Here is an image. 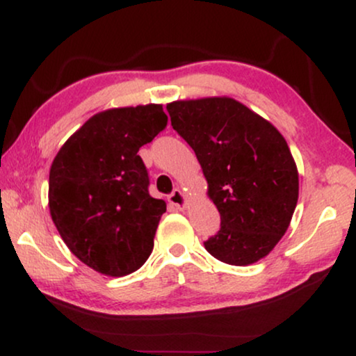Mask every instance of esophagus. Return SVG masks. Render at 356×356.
Segmentation results:
<instances>
[{
  "instance_id": "34e87169",
  "label": "esophagus",
  "mask_w": 356,
  "mask_h": 356,
  "mask_svg": "<svg viewBox=\"0 0 356 356\" xmlns=\"http://www.w3.org/2000/svg\"><path fill=\"white\" fill-rule=\"evenodd\" d=\"M168 201L177 209H184V206H186V197H184L181 189H173V193L168 196Z\"/></svg>"
}]
</instances>
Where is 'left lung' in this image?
I'll list each match as a JSON object with an SVG mask.
<instances>
[{
	"label": "left lung",
	"mask_w": 356,
	"mask_h": 356,
	"mask_svg": "<svg viewBox=\"0 0 356 356\" xmlns=\"http://www.w3.org/2000/svg\"><path fill=\"white\" fill-rule=\"evenodd\" d=\"M172 126L191 145L220 212L204 241L216 259L250 266L285 235L298 202V170L277 128L230 97L167 105Z\"/></svg>",
	"instance_id": "8db88e82"
}]
</instances>
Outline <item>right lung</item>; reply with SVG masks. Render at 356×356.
Returning <instances> with one entry per match:
<instances>
[{
	"label": "right lung",
	"instance_id": "add662e5",
	"mask_svg": "<svg viewBox=\"0 0 356 356\" xmlns=\"http://www.w3.org/2000/svg\"><path fill=\"white\" fill-rule=\"evenodd\" d=\"M167 121L155 104L100 111L53 160V223L72 254L100 274L128 275L152 252L167 204L149 194V173L138 152Z\"/></svg>",
	"mask_w": 356,
	"mask_h": 356
}]
</instances>
